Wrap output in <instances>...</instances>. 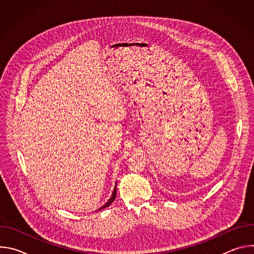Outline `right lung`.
I'll list each match as a JSON object with an SVG mask.
<instances>
[{"label":"right lung","mask_w":254,"mask_h":254,"mask_svg":"<svg viewBox=\"0 0 254 254\" xmlns=\"http://www.w3.org/2000/svg\"><path fill=\"white\" fill-rule=\"evenodd\" d=\"M116 197H117V185H116V187H115V190H114V193H113V195H112V197H111V199L108 200L102 207H100L98 210H101V209H104V208H106V207H108L110 206L114 201H115V199H116Z\"/></svg>","instance_id":"1"}]
</instances>
